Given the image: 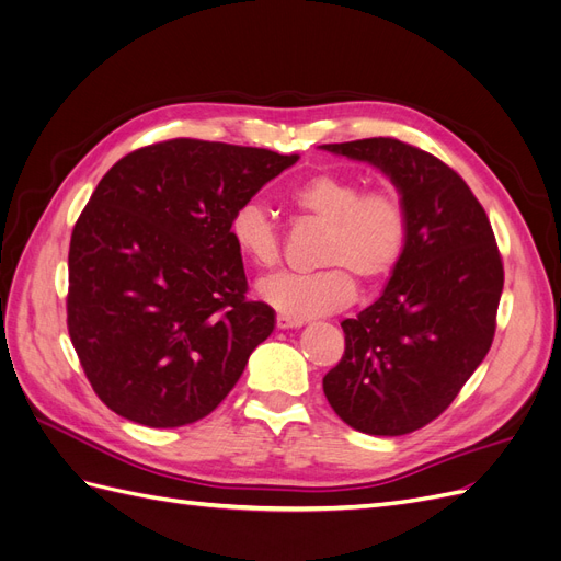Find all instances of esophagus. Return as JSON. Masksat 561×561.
<instances>
[{"mask_svg": "<svg viewBox=\"0 0 561 561\" xmlns=\"http://www.w3.org/2000/svg\"><path fill=\"white\" fill-rule=\"evenodd\" d=\"M276 325L278 330H290V328H301L304 322L301 320H295V318H287V316H276Z\"/></svg>", "mask_w": 561, "mask_h": 561, "instance_id": "34e87169", "label": "esophagus"}]
</instances>
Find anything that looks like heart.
<instances>
[{
  "mask_svg": "<svg viewBox=\"0 0 561 561\" xmlns=\"http://www.w3.org/2000/svg\"><path fill=\"white\" fill-rule=\"evenodd\" d=\"M301 217L325 227L311 276L283 274L260 283V297L287 318H318L344 309L355 297V280L379 285L396 274L410 243V210L393 186H371L355 175L322 171L290 194ZM229 236L241 257L254 268H276L283 239L276 219L257 201L231 213Z\"/></svg>",
  "mask_w": 561,
  "mask_h": 561,
  "instance_id": "heart-1",
  "label": "heart"
}]
</instances>
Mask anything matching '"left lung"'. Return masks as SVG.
Returning a JSON list of instances; mask_svg holds the SVG:
<instances>
[{
	"instance_id": "8db88e82",
	"label": "left lung",
	"mask_w": 561,
	"mask_h": 561,
	"mask_svg": "<svg viewBox=\"0 0 561 561\" xmlns=\"http://www.w3.org/2000/svg\"><path fill=\"white\" fill-rule=\"evenodd\" d=\"M390 178L410 210V243L381 297L342 322L346 348L322 390L367 435H407L443 414L494 342L503 262L463 178L396 138L322 145Z\"/></svg>"
}]
</instances>
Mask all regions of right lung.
Segmentation results:
<instances>
[{"instance_id": "1", "label": "right lung", "mask_w": 561, "mask_h": 561, "mask_svg": "<svg viewBox=\"0 0 561 561\" xmlns=\"http://www.w3.org/2000/svg\"><path fill=\"white\" fill-rule=\"evenodd\" d=\"M297 154L175 138L135 149L79 215L67 330L95 396L149 428L208 416L276 313L245 299L231 213Z\"/></svg>"}]
</instances>
